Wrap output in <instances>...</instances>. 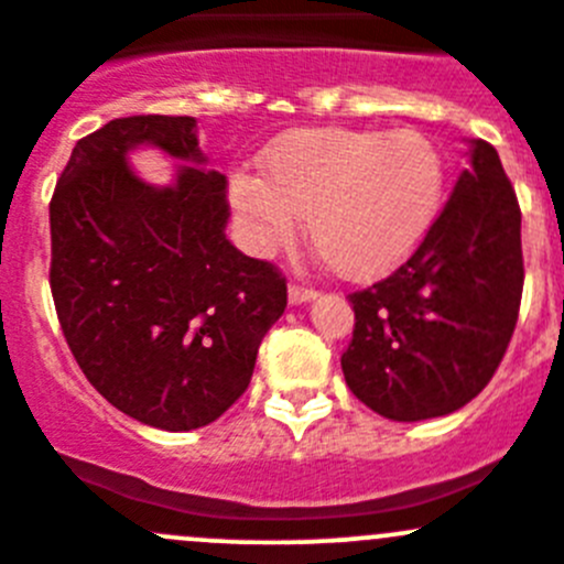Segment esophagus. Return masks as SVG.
Returning <instances> with one entry per match:
<instances>
[{
  "label": "esophagus",
  "instance_id": "obj_1",
  "mask_svg": "<svg viewBox=\"0 0 564 564\" xmlns=\"http://www.w3.org/2000/svg\"><path fill=\"white\" fill-rule=\"evenodd\" d=\"M316 292L311 286H303V283H292L289 286V303L292 305H300V303H308V300H314Z\"/></svg>",
  "mask_w": 564,
  "mask_h": 564
}]
</instances>
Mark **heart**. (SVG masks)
Listing matches in <instances>:
<instances>
[{
  "label": "heart",
  "mask_w": 564,
  "mask_h": 564,
  "mask_svg": "<svg viewBox=\"0 0 564 564\" xmlns=\"http://www.w3.org/2000/svg\"><path fill=\"white\" fill-rule=\"evenodd\" d=\"M264 165L267 178L231 176L248 248L272 253L308 217L314 248L352 281L408 261L444 204V156L421 131H297L270 149Z\"/></svg>",
  "instance_id": "1"
}]
</instances>
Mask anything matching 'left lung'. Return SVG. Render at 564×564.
Wrapping results in <instances>:
<instances>
[{
  "instance_id": "8db88e82",
  "label": "left lung",
  "mask_w": 564,
  "mask_h": 564,
  "mask_svg": "<svg viewBox=\"0 0 564 564\" xmlns=\"http://www.w3.org/2000/svg\"><path fill=\"white\" fill-rule=\"evenodd\" d=\"M523 294L521 206L485 140L424 242L382 281L349 294V391L393 421L471 402L499 369Z\"/></svg>"
}]
</instances>
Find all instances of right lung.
<instances>
[{"label": "right lung", "instance_id": "add662e5", "mask_svg": "<svg viewBox=\"0 0 564 564\" xmlns=\"http://www.w3.org/2000/svg\"><path fill=\"white\" fill-rule=\"evenodd\" d=\"M143 143L204 162L189 115L115 118L82 137L48 204V286L90 386L120 413L184 433L245 393L286 278L226 239L223 173L182 167L151 187L126 165Z\"/></svg>", "mask_w": 564, "mask_h": 564}]
</instances>
